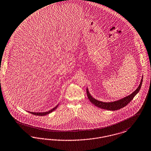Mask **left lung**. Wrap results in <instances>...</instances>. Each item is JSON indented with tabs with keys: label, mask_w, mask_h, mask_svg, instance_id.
<instances>
[{
	"label": "left lung",
	"mask_w": 151,
	"mask_h": 151,
	"mask_svg": "<svg viewBox=\"0 0 151 151\" xmlns=\"http://www.w3.org/2000/svg\"><path fill=\"white\" fill-rule=\"evenodd\" d=\"M142 81H143V76L141 79L140 84L135 91L129 96L114 102H103L102 101L97 100L91 96L89 91H88V88L86 89V94H87V96L88 97V99H89L91 102L92 103L96 106H97L100 109H107L109 111H116L124 107L127 104H129V103L131 102V101L133 99L134 97L136 96L137 93H138V92L140 91L141 86L142 84Z\"/></svg>",
	"instance_id": "left-lung-1"
}]
</instances>
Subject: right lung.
Returning a JSON list of instances; mask_svg holds the SVG:
<instances>
[{
  "instance_id": "1",
  "label": "right lung",
  "mask_w": 151,
  "mask_h": 151,
  "mask_svg": "<svg viewBox=\"0 0 151 151\" xmlns=\"http://www.w3.org/2000/svg\"><path fill=\"white\" fill-rule=\"evenodd\" d=\"M58 105H59V104H57L53 109L49 110L48 111H47V112H30V111H27V112H29V113H30L31 114L37 115V116H45V115H48L49 114H50L51 112H52L53 111H54L55 109L57 108V107L58 106Z\"/></svg>"
}]
</instances>
